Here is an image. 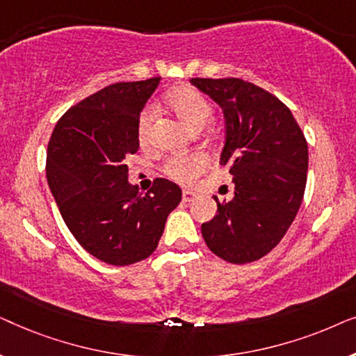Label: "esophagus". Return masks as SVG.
Segmentation results:
<instances>
[{
    "instance_id": "obj_1",
    "label": "esophagus",
    "mask_w": 356,
    "mask_h": 356,
    "mask_svg": "<svg viewBox=\"0 0 356 356\" xmlns=\"http://www.w3.org/2000/svg\"><path fill=\"white\" fill-rule=\"evenodd\" d=\"M194 197H196V194H194L193 191H189V189H184V191H183V201L184 202H191Z\"/></svg>"
}]
</instances>
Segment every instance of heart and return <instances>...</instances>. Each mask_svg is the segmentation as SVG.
I'll use <instances>...</instances> for the list:
<instances>
[{"instance_id":"b5f03b06","label":"heart","mask_w":356,"mask_h":356,"mask_svg":"<svg viewBox=\"0 0 356 356\" xmlns=\"http://www.w3.org/2000/svg\"><path fill=\"white\" fill-rule=\"evenodd\" d=\"M167 104L170 105L179 120L188 126L191 131L202 129L213 116V108L206 97L193 87H183L172 92L167 97ZM155 111L152 106H145L140 111L138 121V139L140 144H147L152 131ZM207 167V159L202 154H181L170 157L163 165V172L168 178L175 179L177 183L189 184L199 177Z\"/></svg>"}]
</instances>
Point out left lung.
Wrapping results in <instances>:
<instances>
[{
	"instance_id": "8db88e82",
	"label": "left lung",
	"mask_w": 356,
	"mask_h": 356,
	"mask_svg": "<svg viewBox=\"0 0 356 356\" xmlns=\"http://www.w3.org/2000/svg\"><path fill=\"white\" fill-rule=\"evenodd\" d=\"M191 84L222 106L225 144L220 165L230 168L235 196L218 202L202 223L204 241L232 264L261 259L279 245L303 201L308 144L289 106L261 87L236 77Z\"/></svg>"
}]
</instances>
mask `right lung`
<instances>
[{
	"instance_id": "add662e5",
	"label": "right lung",
	"mask_w": 356,
	"mask_h": 356,
	"mask_svg": "<svg viewBox=\"0 0 356 356\" xmlns=\"http://www.w3.org/2000/svg\"><path fill=\"white\" fill-rule=\"evenodd\" d=\"M159 82H116L95 92L61 116L48 143L47 181L63 220L87 252L111 266L152 254L181 201L178 184L165 178L145 194L128 181L139 115Z\"/></svg>"
}]
</instances>
